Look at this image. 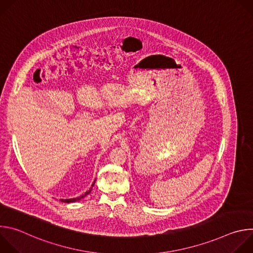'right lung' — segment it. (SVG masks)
Masks as SVG:
<instances>
[{"instance_id": "right-lung-1", "label": "right lung", "mask_w": 253, "mask_h": 253, "mask_svg": "<svg viewBox=\"0 0 253 253\" xmlns=\"http://www.w3.org/2000/svg\"><path fill=\"white\" fill-rule=\"evenodd\" d=\"M94 183H95V181H94ZM94 183L92 184V187H93V185H94ZM91 190H92V188H90L85 194H83V195H81V196H79V197H76V198H72V199H61V201L62 202H65V203H70V202H76V201H78V200H80V199H82V198H84L86 195H88L90 192H91Z\"/></svg>"}]
</instances>
